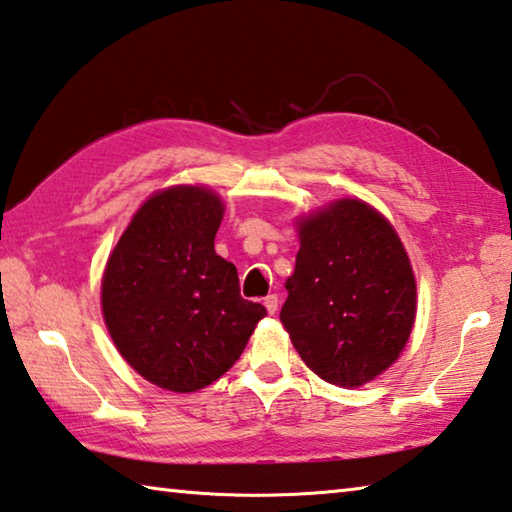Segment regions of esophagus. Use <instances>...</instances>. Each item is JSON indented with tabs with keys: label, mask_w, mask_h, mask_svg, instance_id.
I'll use <instances>...</instances> for the list:
<instances>
[{
	"label": "esophagus",
	"mask_w": 512,
	"mask_h": 512,
	"mask_svg": "<svg viewBox=\"0 0 512 512\" xmlns=\"http://www.w3.org/2000/svg\"><path fill=\"white\" fill-rule=\"evenodd\" d=\"M263 306L267 308L270 315H274V312L279 310V297H276V294H267V297L263 299Z\"/></svg>",
	"instance_id": "1"
}]
</instances>
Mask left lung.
Segmentation results:
<instances>
[{
	"label": "left lung",
	"mask_w": 512,
	"mask_h": 512,
	"mask_svg": "<svg viewBox=\"0 0 512 512\" xmlns=\"http://www.w3.org/2000/svg\"><path fill=\"white\" fill-rule=\"evenodd\" d=\"M281 321L321 380L360 387L398 360L416 319V281L398 233L360 200L299 224Z\"/></svg>",
	"instance_id": "1"
}]
</instances>
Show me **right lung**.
<instances>
[{"mask_svg":"<svg viewBox=\"0 0 512 512\" xmlns=\"http://www.w3.org/2000/svg\"><path fill=\"white\" fill-rule=\"evenodd\" d=\"M222 202L202 186L152 195L103 274V317L119 353L161 389L188 393L227 373L267 310L240 297L215 254Z\"/></svg>","mask_w":512,"mask_h":512,"instance_id":"add662e5","label":"right lung"}]
</instances>
